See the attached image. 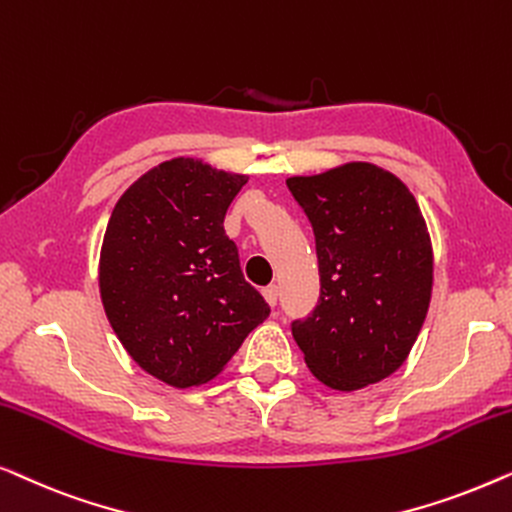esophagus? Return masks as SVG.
Returning <instances> with one entry per match:
<instances>
[{"mask_svg":"<svg viewBox=\"0 0 512 512\" xmlns=\"http://www.w3.org/2000/svg\"><path fill=\"white\" fill-rule=\"evenodd\" d=\"M264 299L269 301V306H276L278 304V287L276 285H269V287H264Z\"/></svg>","mask_w":512,"mask_h":512,"instance_id":"esophagus-1","label":"esophagus"}]
</instances>
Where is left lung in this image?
<instances>
[{
    "instance_id": "left-lung-1",
    "label": "left lung",
    "mask_w": 512,
    "mask_h": 512,
    "mask_svg": "<svg viewBox=\"0 0 512 512\" xmlns=\"http://www.w3.org/2000/svg\"><path fill=\"white\" fill-rule=\"evenodd\" d=\"M313 225L320 299L292 336L331 390L380 383L406 362L427 318L434 253L406 185L369 162L287 178Z\"/></svg>"
}]
</instances>
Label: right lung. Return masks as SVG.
I'll return each instance as SVG.
<instances>
[{
	"mask_svg": "<svg viewBox=\"0 0 512 512\" xmlns=\"http://www.w3.org/2000/svg\"><path fill=\"white\" fill-rule=\"evenodd\" d=\"M246 183L243 174L174 157L129 185L106 225V318L129 357L178 390L218 376L271 313L243 278L222 225Z\"/></svg>",
	"mask_w": 512,
	"mask_h": 512,
	"instance_id": "right-lung-1",
	"label": "right lung"
}]
</instances>
